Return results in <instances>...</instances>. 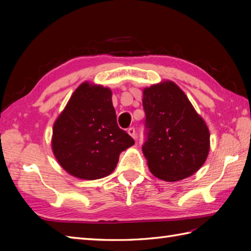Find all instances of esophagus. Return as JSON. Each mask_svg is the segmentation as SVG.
<instances>
[{"label":"esophagus","instance_id":"obj_1","mask_svg":"<svg viewBox=\"0 0 251 251\" xmlns=\"http://www.w3.org/2000/svg\"><path fill=\"white\" fill-rule=\"evenodd\" d=\"M127 132H128L129 136H131L132 138H134V139H136L137 134H136V129L134 128V127H130V128L127 129Z\"/></svg>","mask_w":251,"mask_h":251}]
</instances>
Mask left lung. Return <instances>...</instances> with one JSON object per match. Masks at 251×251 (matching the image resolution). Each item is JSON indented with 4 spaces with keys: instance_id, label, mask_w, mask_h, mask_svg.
Masks as SVG:
<instances>
[{
    "instance_id": "obj_1",
    "label": "left lung",
    "mask_w": 251,
    "mask_h": 251,
    "mask_svg": "<svg viewBox=\"0 0 251 251\" xmlns=\"http://www.w3.org/2000/svg\"><path fill=\"white\" fill-rule=\"evenodd\" d=\"M146 142L150 172L167 182L190 177L205 163L209 130L185 94L172 81L143 89Z\"/></svg>"
}]
</instances>
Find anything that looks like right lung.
I'll list each match as a JSON object with an SVG mask.
<instances>
[{"mask_svg": "<svg viewBox=\"0 0 251 251\" xmlns=\"http://www.w3.org/2000/svg\"><path fill=\"white\" fill-rule=\"evenodd\" d=\"M134 143L117 125L111 89L88 82L75 89L52 127L55 157L67 173L79 179L110 175L120 154Z\"/></svg>", "mask_w": 251, "mask_h": 251, "instance_id": "add662e5", "label": "right lung"}]
</instances>
